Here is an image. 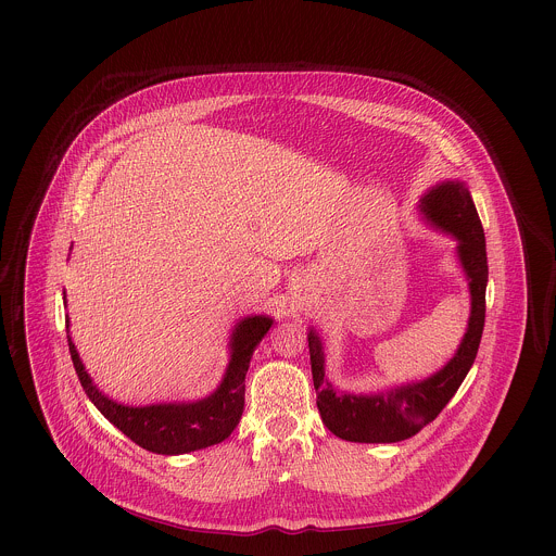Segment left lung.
Here are the masks:
<instances>
[{"instance_id":"obj_1","label":"left lung","mask_w":556,"mask_h":556,"mask_svg":"<svg viewBox=\"0 0 556 556\" xmlns=\"http://www.w3.org/2000/svg\"><path fill=\"white\" fill-rule=\"evenodd\" d=\"M421 212L433 227L446 231L458 241V261L467 273L471 291L469 327L444 369L433 372L424 381L406 383L370 396H354L333 390L325 377L323 345L317 331L311 329L308 350L318 413L325 427L348 442L392 444L413 438L442 413L476 363L485 320L488 286L485 236L476 204L463 181H444L425 193Z\"/></svg>"}]
</instances>
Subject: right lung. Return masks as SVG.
Listing matches in <instances>:
<instances>
[{
  "instance_id": "1",
  "label": "right lung",
  "mask_w": 556,
  "mask_h": 556,
  "mask_svg": "<svg viewBox=\"0 0 556 556\" xmlns=\"http://www.w3.org/2000/svg\"><path fill=\"white\" fill-rule=\"evenodd\" d=\"M273 318L248 317L239 320L231 336V361L216 392L195 402L152 404V406H125L104 396L80 363L79 352L68 338V350L80 386L89 400L110 424L118 427L127 438L141 448L156 454H186L193 450L208 448L231 435L238 427L243 400H245V372L250 358L270 329ZM68 327V318H66Z\"/></svg>"
}]
</instances>
